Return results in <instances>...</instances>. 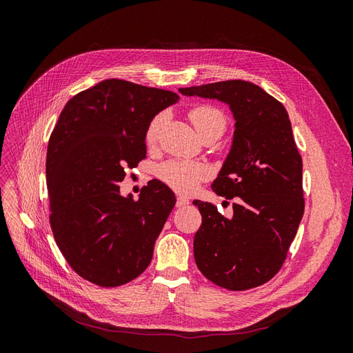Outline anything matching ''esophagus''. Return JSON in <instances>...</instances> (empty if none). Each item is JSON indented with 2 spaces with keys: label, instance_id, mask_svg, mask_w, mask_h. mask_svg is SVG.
I'll list each match as a JSON object with an SVG mask.
<instances>
[{
  "label": "esophagus",
  "instance_id": "esophagus-1",
  "mask_svg": "<svg viewBox=\"0 0 353 353\" xmlns=\"http://www.w3.org/2000/svg\"><path fill=\"white\" fill-rule=\"evenodd\" d=\"M188 199L187 197H183V196H179V197H176V208H184V206H187L188 205Z\"/></svg>",
  "mask_w": 353,
  "mask_h": 353
}]
</instances>
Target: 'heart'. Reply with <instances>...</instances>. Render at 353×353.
Masks as SVG:
<instances>
[{
    "label": "heart",
    "mask_w": 353,
    "mask_h": 353,
    "mask_svg": "<svg viewBox=\"0 0 353 353\" xmlns=\"http://www.w3.org/2000/svg\"><path fill=\"white\" fill-rule=\"evenodd\" d=\"M190 119L193 122L199 135H216L218 138L223 134L227 128V116L222 110L213 105L200 104L190 110ZM165 113L156 114L148 123L145 130V143L153 145L157 141L160 130L165 123ZM208 175V168L200 162H188V160H168L166 163L159 168V176L166 185L178 193H190L196 188L203 178Z\"/></svg>",
    "instance_id": "heart-1"
}]
</instances>
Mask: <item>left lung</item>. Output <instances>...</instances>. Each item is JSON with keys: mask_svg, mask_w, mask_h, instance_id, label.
<instances>
[{"mask_svg": "<svg viewBox=\"0 0 353 353\" xmlns=\"http://www.w3.org/2000/svg\"><path fill=\"white\" fill-rule=\"evenodd\" d=\"M188 97L230 105L234 137L212 190L236 199L232 218L194 200L201 225L194 259L208 280L228 290H248L280 271L305 210L302 157L284 105L258 85L234 79L179 88Z\"/></svg>", "mask_w": 353, "mask_h": 353, "instance_id": "obj_1", "label": "left lung"}]
</instances>
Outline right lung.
<instances>
[{"label":"right lung","mask_w":353,"mask_h":353,"mask_svg":"<svg viewBox=\"0 0 353 353\" xmlns=\"http://www.w3.org/2000/svg\"><path fill=\"white\" fill-rule=\"evenodd\" d=\"M179 95L105 79L72 97L47 148L50 223L72 270L101 287L132 281L152 262L175 194L150 181L123 197L125 169L145 157V130Z\"/></svg>","instance_id":"add662e5"}]
</instances>
